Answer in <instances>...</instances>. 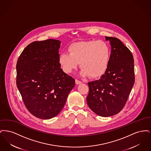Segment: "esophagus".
<instances>
[{"label": "esophagus", "instance_id": "1", "mask_svg": "<svg viewBox=\"0 0 151 151\" xmlns=\"http://www.w3.org/2000/svg\"><path fill=\"white\" fill-rule=\"evenodd\" d=\"M75 83L78 85V84H81L82 82L80 81H79L78 80H77V79H76V80H75Z\"/></svg>", "mask_w": 151, "mask_h": 151}]
</instances>
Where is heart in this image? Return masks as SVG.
Returning <instances> with one entry per match:
<instances>
[{
  "mask_svg": "<svg viewBox=\"0 0 151 151\" xmlns=\"http://www.w3.org/2000/svg\"><path fill=\"white\" fill-rule=\"evenodd\" d=\"M69 54L62 52L59 63L63 72L70 73L75 70L80 63V74L98 78L106 71L110 59V50L103 41H88L73 43L68 47Z\"/></svg>",
  "mask_w": 151,
  "mask_h": 151,
  "instance_id": "obj_1",
  "label": "heart"
}]
</instances>
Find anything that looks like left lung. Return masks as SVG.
<instances>
[{
  "label": "left lung",
  "instance_id": "1",
  "mask_svg": "<svg viewBox=\"0 0 151 151\" xmlns=\"http://www.w3.org/2000/svg\"><path fill=\"white\" fill-rule=\"evenodd\" d=\"M105 38L111 45L108 69L99 80L88 83L89 91L86 97L89 108L104 117L115 115L122 110L135 82L131 52L118 38Z\"/></svg>",
  "mask_w": 151,
  "mask_h": 151
}]
</instances>
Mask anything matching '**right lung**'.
Here are the masks:
<instances>
[{
    "label": "right lung",
    "mask_w": 151,
    "mask_h": 151,
    "mask_svg": "<svg viewBox=\"0 0 151 151\" xmlns=\"http://www.w3.org/2000/svg\"><path fill=\"white\" fill-rule=\"evenodd\" d=\"M61 42L49 39L29 44L16 65V85L24 105L37 118L49 119L64 107L75 86L59 63Z\"/></svg>",
    "instance_id": "1"
}]
</instances>
